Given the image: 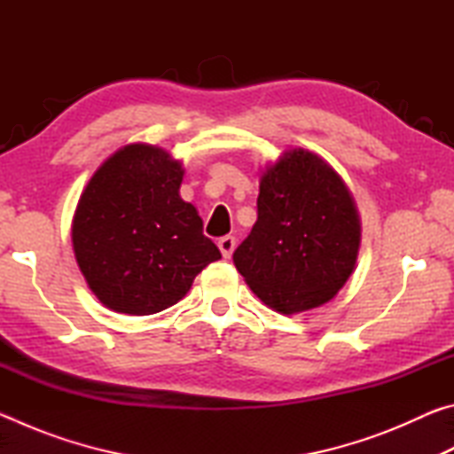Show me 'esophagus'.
I'll list each match as a JSON object with an SVG mask.
<instances>
[{
	"label": "esophagus",
	"instance_id": "34e87169",
	"mask_svg": "<svg viewBox=\"0 0 454 454\" xmlns=\"http://www.w3.org/2000/svg\"><path fill=\"white\" fill-rule=\"evenodd\" d=\"M218 248L222 252V256L230 258V256H232L234 248H236V238L234 236H222L218 240Z\"/></svg>",
	"mask_w": 454,
	"mask_h": 454
}]
</instances>
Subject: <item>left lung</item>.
I'll return each mask as SVG.
<instances>
[{"label": "left lung", "instance_id": "obj_1", "mask_svg": "<svg viewBox=\"0 0 454 454\" xmlns=\"http://www.w3.org/2000/svg\"><path fill=\"white\" fill-rule=\"evenodd\" d=\"M258 220L234 266L270 309L294 314L334 298L355 270L360 224L348 188L317 153L292 150L260 180Z\"/></svg>", "mask_w": 454, "mask_h": 454}]
</instances>
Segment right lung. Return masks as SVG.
<instances>
[{
	"mask_svg": "<svg viewBox=\"0 0 454 454\" xmlns=\"http://www.w3.org/2000/svg\"><path fill=\"white\" fill-rule=\"evenodd\" d=\"M182 164L132 144L91 176L75 208L80 270L107 309L145 317L182 301L196 276L222 258L196 208L180 198Z\"/></svg>",
	"mask_w": 454,
	"mask_h": 454,
	"instance_id": "right-lung-1",
	"label": "right lung"
}]
</instances>
